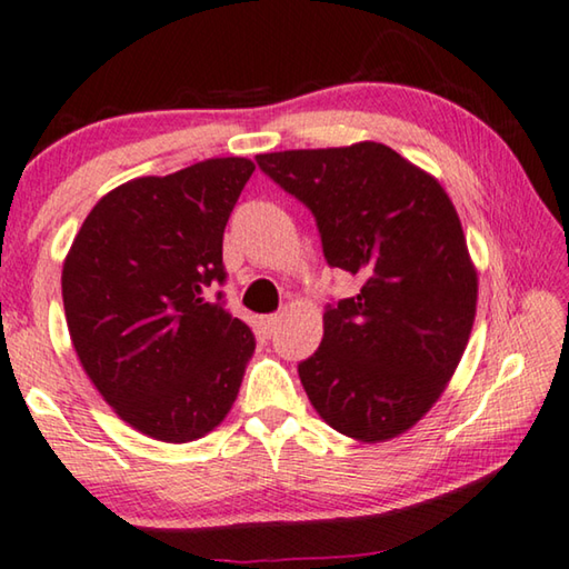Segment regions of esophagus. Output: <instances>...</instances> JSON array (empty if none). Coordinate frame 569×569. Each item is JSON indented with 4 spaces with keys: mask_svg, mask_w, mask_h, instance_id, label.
<instances>
[{
    "mask_svg": "<svg viewBox=\"0 0 569 569\" xmlns=\"http://www.w3.org/2000/svg\"><path fill=\"white\" fill-rule=\"evenodd\" d=\"M278 327H281V313H270V317L260 319V331H263L266 337H270Z\"/></svg>",
    "mask_w": 569,
    "mask_h": 569,
    "instance_id": "esophagus-1",
    "label": "esophagus"
}]
</instances>
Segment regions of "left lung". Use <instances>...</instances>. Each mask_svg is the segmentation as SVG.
Returning a JSON list of instances; mask_svg holds the SVG:
<instances>
[{"instance_id": "left-lung-1", "label": "left lung", "mask_w": 569, "mask_h": 569, "mask_svg": "<svg viewBox=\"0 0 569 569\" xmlns=\"http://www.w3.org/2000/svg\"><path fill=\"white\" fill-rule=\"evenodd\" d=\"M256 161L313 212L327 263L365 278L323 313L321 347L299 365L306 395L359 443L402 436L443 395L476 319L479 276L453 202L377 141Z\"/></svg>"}]
</instances>
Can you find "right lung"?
<instances>
[{
    "instance_id": "right-lung-1",
    "label": "right lung",
    "mask_w": 569,
    "mask_h": 569,
    "mask_svg": "<svg viewBox=\"0 0 569 569\" xmlns=\"http://www.w3.org/2000/svg\"><path fill=\"white\" fill-rule=\"evenodd\" d=\"M252 169L220 157L131 179L88 212L62 263L80 365L116 415L154 440L189 443L218 428L256 351L222 293L207 296L224 281L222 232Z\"/></svg>"
}]
</instances>
